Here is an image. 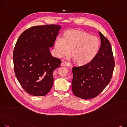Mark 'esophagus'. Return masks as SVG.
<instances>
[{
	"label": "esophagus",
	"instance_id": "34e87169",
	"mask_svg": "<svg viewBox=\"0 0 127 127\" xmlns=\"http://www.w3.org/2000/svg\"><path fill=\"white\" fill-rule=\"evenodd\" d=\"M61 66H67V67H69V66H70V64L69 62H62V63H61Z\"/></svg>",
	"mask_w": 127,
	"mask_h": 127
}]
</instances>
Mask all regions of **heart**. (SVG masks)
Here are the masks:
<instances>
[{
	"instance_id": "heart-1",
	"label": "heart",
	"mask_w": 127,
	"mask_h": 127,
	"mask_svg": "<svg viewBox=\"0 0 127 127\" xmlns=\"http://www.w3.org/2000/svg\"><path fill=\"white\" fill-rule=\"evenodd\" d=\"M99 41L94 36L80 30L66 31L64 37L58 36L55 41V48L58 57L71 55L78 64H87L94 58L99 48Z\"/></svg>"
}]
</instances>
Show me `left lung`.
Listing matches in <instances>:
<instances>
[{
  "instance_id": "left-lung-1",
  "label": "left lung",
  "mask_w": 127,
  "mask_h": 127,
  "mask_svg": "<svg viewBox=\"0 0 127 127\" xmlns=\"http://www.w3.org/2000/svg\"><path fill=\"white\" fill-rule=\"evenodd\" d=\"M101 45L96 56L91 62L72 69L71 89L80 98L89 99L97 97L110 83L115 63L109 40L100 32Z\"/></svg>"
}]
</instances>
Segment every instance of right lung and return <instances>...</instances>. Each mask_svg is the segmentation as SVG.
I'll return each instance as SVG.
<instances>
[{"mask_svg":"<svg viewBox=\"0 0 127 127\" xmlns=\"http://www.w3.org/2000/svg\"><path fill=\"white\" fill-rule=\"evenodd\" d=\"M61 26H36L26 30L18 37L13 51L15 76L24 90L34 96H45L50 91L54 70L61 60L52 56V47Z\"/></svg>","mask_w":127,"mask_h":127,"instance_id":"1","label":"right lung"}]
</instances>
